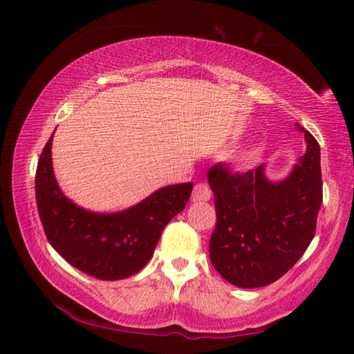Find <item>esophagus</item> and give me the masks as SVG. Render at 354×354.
Returning <instances> with one entry per match:
<instances>
[{"label": "esophagus", "mask_w": 354, "mask_h": 354, "mask_svg": "<svg viewBox=\"0 0 354 354\" xmlns=\"http://www.w3.org/2000/svg\"><path fill=\"white\" fill-rule=\"evenodd\" d=\"M212 196V190L206 183H200L194 187V194H192V201L201 203V201H209Z\"/></svg>", "instance_id": "34e87169"}]
</instances>
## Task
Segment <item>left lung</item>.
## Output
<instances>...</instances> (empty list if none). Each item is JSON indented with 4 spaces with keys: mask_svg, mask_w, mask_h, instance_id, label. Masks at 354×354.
<instances>
[{
    "mask_svg": "<svg viewBox=\"0 0 354 354\" xmlns=\"http://www.w3.org/2000/svg\"><path fill=\"white\" fill-rule=\"evenodd\" d=\"M306 153L284 178L272 179L266 164L242 175L214 165L207 181L217 225L209 242L215 270L241 289L272 284L295 266L313 242L322 206L320 145L309 131Z\"/></svg>",
    "mask_w": 354,
    "mask_h": 354,
    "instance_id": "1",
    "label": "left lung"
}]
</instances>
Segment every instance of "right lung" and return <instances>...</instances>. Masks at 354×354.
<instances>
[{
  "label": "right lung",
  "instance_id": "right-lung-1",
  "mask_svg": "<svg viewBox=\"0 0 354 354\" xmlns=\"http://www.w3.org/2000/svg\"><path fill=\"white\" fill-rule=\"evenodd\" d=\"M53 137L40 154L35 201L48 242L70 266L103 281L124 279L151 259L162 230L183 211L194 184H171L118 212H93L64 195L53 170Z\"/></svg>",
  "mask_w": 354,
  "mask_h": 354
}]
</instances>
